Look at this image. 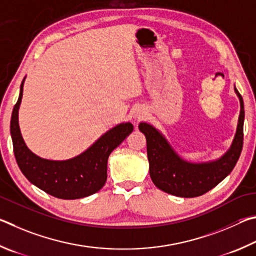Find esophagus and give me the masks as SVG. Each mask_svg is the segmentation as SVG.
<instances>
[{
  "label": "esophagus",
  "mask_w": 256,
  "mask_h": 256,
  "mask_svg": "<svg viewBox=\"0 0 256 256\" xmlns=\"http://www.w3.org/2000/svg\"><path fill=\"white\" fill-rule=\"evenodd\" d=\"M136 118L137 119H140V118H142V116H144V112H142V111H137V114H136Z\"/></svg>",
  "instance_id": "obj_1"
}]
</instances>
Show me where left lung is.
<instances>
[{
    "label": "left lung",
    "instance_id": "left-lung-1",
    "mask_svg": "<svg viewBox=\"0 0 256 256\" xmlns=\"http://www.w3.org/2000/svg\"><path fill=\"white\" fill-rule=\"evenodd\" d=\"M235 92L240 101L236 135L230 150L214 162L188 163L178 158L166 140L154 127L146 122L140 124V130L145 134L147 140L150 178L160 190L176 196L194 198L212 190L232 171L243 148L245 116L243 98L236 88Z\"/></svg>",
    "mask_w": 256,
    "mask_h": 256
}]
</instances>
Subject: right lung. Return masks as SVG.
Instances as JSON below:
<instances>
[{
    "label": "right lung",
    "mask_w": 256,
    "mask_h": 256,
    "mask_svg": "<svg viewBox=\"0 0 256 256\" xmlns=\"http://www.w3.org/2000/svg\"><path fill=\"white\" fill-rule=\"evenodd\" d=\"M24 82V80L21 83L19 98L13 108L10 124L13 152L21 172L32 184L56 198L72 200L96 194L106 184L109 155L132 132V124L126 122L116 126L88 150L72 160L60 162L40 158L26 146L18 122Z\"/></svg>",
    "instance_id": "right-lung-1"
}]
</instances>
